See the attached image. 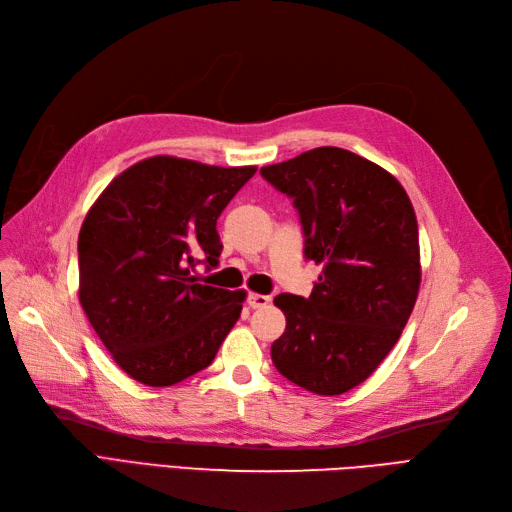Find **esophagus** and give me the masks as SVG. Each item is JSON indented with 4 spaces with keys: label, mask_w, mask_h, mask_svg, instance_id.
Instances as JSON below:
<instances>
[{
    "label": "esophagus",
    "mask_w": 512,
    "mask_h": 512,
    "mask_svg": "<svg viewBox=\"0 0 512 512\" xmlns=\"http://www.w3.org/2000/svg\"><path fill=\"white\" fill-rule=\"evenodd\" d=\"M246 304H249L251 308H266L270 304V298H268V295H261V293H251L249 298H246Z\"/></svg>",
    "instance_id": "esophagus-1"
}]
</instances>
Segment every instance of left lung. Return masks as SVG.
Segmentation results:
<instances>
[{
  "instance_id": "8db88e82",
  "label": "left lung",
  "mask_w": 512,
  "mask_h": 512,
  "mask_svg": "<svg viewBox=\"0 0 512 512\" xmlns=\"http://www.w3.org/2000/svg\"><path fill=\"white\" fill-rule=\"evenodd\" d=\"M261 176L291 197L304 255L323 268L308 298L276 295L287 327L272 344V361L306 391L346 393L381 366L415 308V208L395 176L336 146L266 166Z\"/></svg>"
}]
</instances>
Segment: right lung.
<instances>
[{"instance_id": "1", "label": "right lung", "mask_w": 512, "mask_h": 512, "mask_svg": "<svg viewBox=\"0 0 512 512\" xmlns=\"http://www.w3.org/2000/svg\"><path fill=\"white\" fill-rule=\"evenodd\" d=\"M257 172L170 155L142 159L97 197L78 234V300L134 381L170 387L212 364L246 291L202 285L219 263L217 219Z\"/></svg>"}]
</instances>
